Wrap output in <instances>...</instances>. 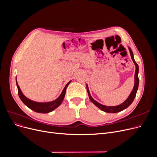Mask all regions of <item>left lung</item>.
Wrapping results in <instances>:
<instances>
[{"label":"left lung","mask_w":157,"mask_h":157,"mask_svg":"<svg viewBox=\"0 0 157 157\" xmlns=\"http://www.w3.org/2000/svg\"><path fill=\"white\" fill-rule=\"evenodd\" d=\"M128 48V50L130 52V54L132 58V60L134 62L135 66H136V72H135V75H134V88L132 90L131 93L130 94L129 96L128 97V98L127 99L123 102V103L118 105H114V106H108V105H105L103 104H101L100 103H98V102H97L96 101H95L94 98H92V97L90 95V91H89V88L88 86V85H86V89H87V92H88V97L90 100L91 101V102L94 104L98 108H99L100 109H101L102 111L106 112V113H118L120 112L123 110L125 109L126 108H127L132 103L134 98L136 97V93L138 89V86H139V78H138V73H139V66L137 65V63L136 62L134 58V54L132 51L130 47Z\"/></svg>","instance_id":"obj_1"}]
</instances>
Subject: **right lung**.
<instances>
[{"mask_svg": "<svg viewBox=\"0 0 157 157\" xmlns=\"http://www.w3.org/2000/svg\"><path fill=\"white\" fill-rule=\"evenodd\" d=\"M71 81L67 83V85H65L64 87L63 90H62V92L60 96L58 97L56 99L51 101V102H36L34 101H32L27 97H26L23 95L22 93L21 90L17 83V80L16 79V86H17L18 88V95L20 98V99L21 101L25 104V105H26L30 109L33 110L35 112L39 113H48L49 112H52L56 108H57L62 102L63 98L65 97V92H66V89H67V86L71 83Z\"/></svg>", "mask_w": 157, "mask_h": 157, "instance_id": "1", "label": "right lung"}]
</instances>
